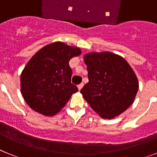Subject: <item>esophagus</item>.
<instances>
[{
    "label": "esophagus",
    "mask_w": 157,
    "mask_h": 157,
    "mask_svg": "<svg viewBox=\"0 0 157 157\" xmlns=\"http://www.w3.org/2000/svg\"><path fill=\"white\" fill-rule=\"evenodd\" d=\"M83 86H84V84H83V83H81V84H79V85H78V90H81L82 88L83 87Z\"/></svg>",
    "instance_id": "obj_1"
}]
</instances>
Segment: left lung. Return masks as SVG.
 Masks as SVG:
<instances>
[{
    "mask_svg": "<svg viewBox=\"0 0 157 157\" xmlns=\"http://www.w3.org/2000/svg\"><path fill=\"white\" fill-rule=\"evenodd\" d=\"M89 82L80 93L94 111L104 119H112L127 110L138 90L135 73L122 56L109 52L84 56Z\"/></svg>",
    "mask_w": 157,
    "mask_h": 157,
    "instance_id": "obj_1",
    "label": "left lung"
}]
</instances>
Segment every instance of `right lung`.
Returning <instances> with one entry per match:
<instances>
[{
	"label": "right lung",
	"instance_id": "obj_1",
	"mask_svg": "<svg viewBox=\"0 0 157 157\" xmlns=\"http://www.w3.org/2000/svg\"><path fill=\"white\" fill-rule=\"evenodd\" d=\"M81 50L60 41L41 48L29 60L20 76L21 93L35 112L52 116L61 110L78 87L71 82L69 60Z\"/></svg>",
	"mask_w": 157,
	"mask_h": 157
}]
</instances>
